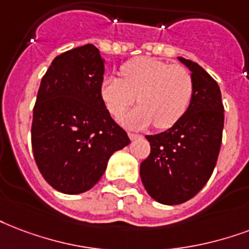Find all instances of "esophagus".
Returning <instances> with one entry per match:
<instances>
[{
    "label": "esophagus",
    "mask_w": 249,
    "mask_h": 249,
    "mask_svg": "<svg viewBox=\"0 0 249 249\" xmlns=\"http://www.w3.org/2000/svg\"><path fill=\"white\" fill-rule=\"evenodd\" d=\"M128 136L130 140H137V138H142L141 134H137V133H128Z\"/></svg>",
    "instance_id": "1"
}]
</instances>
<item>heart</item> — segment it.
Instances as JSON below:
<instances>
[{"mask_svg":"<svg viewBox=\"0 0 249 249\" xmlns=\"http://www.w3.org/2000/svg\"><path fill=\"white\" fill-rule=\"evenodd\" d=\"M121 77H106L100 95L112 116L121 117L138 100L123 123L130 128L155 124L168 129L185 115L192 102L193 78L183 65L138 57L121 66Z\"/></svg>","mask_w":249,"mask_h":249,"instance_id":"1","label":"heart"}]
</instances>
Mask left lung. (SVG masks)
I'll list each match as a JSON object with an SVG mask.
<instances>
[{
	"instance_id": "8db88e82",
	"label": "left lung",
	"mask_w": 249,
	"mask_h": 249,
	"mask_svg": "<svg viewBox=\"0 0 249 249\" xmlns=\"http://www.w3.org/2000/svg\"><path fill=\"white\" fill-rule=\"evenodd\" d=\"M178 58L192 71V102L174 126L146 136L151 150L140 167L147 193L164 205L191 200L208 183L217 164L225 123L218 83L198 64Z\"/></svg>"
}]
</instances>
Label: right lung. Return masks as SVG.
Masks as SVG:
<instances>
[{
  "mask_svg": "<svg viewBox=\"0 0 249 249\" xmlns=\"http://www.w3.org/2000/svg\"><path fill=\"white\" fill-rule=\"evenodd\" d=\"M104 60L86 44L57 56L41 78L31 126L34 158L47 183L66 195L91 189L128 134L106 108Z\"/></svg>",
  "mask_w": 249,
  "mask_h": 249,
  "instance_id": "right-lung-1",
  "label": "right lung"
}]
</instances>
